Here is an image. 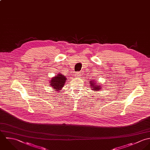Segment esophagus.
Listing matches in <instances>:
<instances>
[{"label":"esophagus","mask_w":150,"mask_h":150,"mask_svg":"<svg viewBox=\"0 0 150 150\" xmlns=\"http://www.w3.org/2000/svg\"><path fill=\"white\" fill-rule=\"evenodd\" d=\"M75 76L76 78H79V77H80V76H81V74L80 72H77L75 73Z\"/></svg>","instance_id":"1"}]
</instances>
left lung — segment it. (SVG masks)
I'll use <instances>...</instances> for the list:
<instances>
[{"label":"left lung","instance_id":"8db88e82","mask_svg":"<svg viewBox=\"0 0 150 150\" xmlns=\"http://www.w3.org/2000/svg\"><path fill=\"white\" fill-rule=\"evenodd\" d=\"M89 83H90V87L91 88V90L98 91L102 89H101L102 86L99 85H98V84H97V83L94 81H93V80H92L91 81L89 82Z\"/></svg>","mask_w":150,"mask_h":150}]
</instances>
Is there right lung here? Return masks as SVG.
Listing matches in <instances>:
<instances>
[{
	"instance_id": "obj_1",
	"label": "right lung",
	"mask_w": 150,
	"mask_h": 150,
	"mask_svg": "<svg viewBox=\"0 0 150 150\" xmlns=\"http://www.w3.org/2000/svg\"><path fill=\"white\" fill-rule=\"evenodd\" d=\"M66 77L62 75L61 74H57V76L52 78L50 80V86L56 91H59L61 92V90L63 88L66 82Z\"/></svg>"
}]
</instances>
